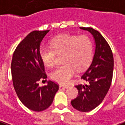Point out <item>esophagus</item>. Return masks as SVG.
I'll list each match as a JSON object with an SVG mask.
<instances>
[{"instance_id":"obj_1","label":"esophagus","mask_w":125,"mask_h":125,"mask_svg":"<svg viewBox=\"0 0 125 125\" xmlns=\"http://www.w3.org/2000/svg\"><path fill=\"white\" fill-rule=\"evenodd\" d=\"M68 86H64L62 85H59V89H66V88H67Z\"/></svg>"}]
</instances>
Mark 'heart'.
I'll return each instance as SVG.
<instances>
[{
  "mask_svg": "<svg viewBox=\"0 0 125 125\" xmlns=\"http://www.w3.org/2000/svg\"><path fill=\"white\" fill-rule=\"evenodd\" d=\"M52 48L42 47L40 57L46 66L53 67L57 57L61 56L63 64L51 73V78L61 84H67L74 74L90 65L93 56V43L88 35L64 34L54 38L50 42Z\"/></svg>",
  "mask_w": 125,
  "mask_h": 125,
  "instance_id": "1",
  "label": "heart"
}]
</instances>
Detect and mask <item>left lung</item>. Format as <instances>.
Returning <instances> with one entry per match:
<instances>
[{
    "mask_svg": "<svg viewBox=\"0 0 125 125\" xmlns=\"http://www.w3.org/2000/svg\"><path fill=\"white\" fill-rule=\"evenodd\" d=\"M90 32L95 40V53L91 64L81 78L87 85L78 84V96L71 101L72 106L80 112H87L103 101L112 83L114 56L110 45L99 32L91 27H80Z\"/></svg>",
    "mask_w": 125,
    "mask_h": 125,
    "instance_id": "obj_1",
    "label": "left lung"
}]
</instances>
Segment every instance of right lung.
<instances>
[{"mask_svg":"<svg viewBox=\"0 0 125 125\" xmlns=\"http://www.w3.org/2000/svg\"><path fill=\"white\" fill-rule=\"evenodd\" d=\"M48 31L31 32L18 44L11 63L12 82L17 96L25 106L34 112L46 110L53 102L59 85L49 80L40 87L38 82L46 79L44 64L40 57V45Z\"/></svg>","mask_w":125,"mask_h":125,"instance_id":"add662e5","label":"right lung"}]
</instances>
